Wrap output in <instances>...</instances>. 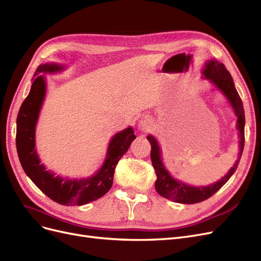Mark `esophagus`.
Listing matches in <instances>:
<instances>
[{"label":"esophagus","instance_id":"esophagus-1","mask_svg":"<svg viewBox=\"0 0 261 261\" xmlns=\"http://www.w3.org/2000/svg\"><path fill=\"white\" fill-rule=\"evenodd\" d=\"M139 127L143 131H147L149 129V122L147 120H141L139 123Z\"/></svg>","mask_w":261,"mask_h":261}]
</instances>
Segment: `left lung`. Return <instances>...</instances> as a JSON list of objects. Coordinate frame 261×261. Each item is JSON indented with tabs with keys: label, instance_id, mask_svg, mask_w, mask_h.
I'll use <instances>...</instances> for the list:
<instances>
[{
	"label": "left lung",
	"instance_id": "obj_1",
	"mask_svg": "<svg viewBox=\"0 0 261 261\" xmlns=\"http://www.w3.org/2000/svg\"><path fill=\"white\" fill-rule=\"evenodd\" d=\"M202 74L204 75V79L208 80L216 86L221 92L225 94L228 101L230 102L232 109L234 110L236 116L238 117L237 127L239 129V138H240V152L238 156V160L233 165V167L229 170L227 174L219 179L214 184L203 186V187H195L184 184L175 178H173L167 169L165 168L161 160V152L160 147L156 139L152 136H148L147 140L150 143L151 150H150V158L152 162V167L155 169L157 179L155 182V187L158 194L163 198H167L169 200L175 201L177 203H184V204H192L202 202L210 197L213 196L216 191H218L223 187L229 178L232 176L236 172L239 162L242 156L243 148H244V124H245V116H244V109L242 100H241L240 95L236 89L232 77L230 73L227 71L226 66L218 62L217 60H211L206 62L204 70L202 71Z\"/></svg>",
	"mask_w": 261,
	"mask_h": 261
}]
</instances>
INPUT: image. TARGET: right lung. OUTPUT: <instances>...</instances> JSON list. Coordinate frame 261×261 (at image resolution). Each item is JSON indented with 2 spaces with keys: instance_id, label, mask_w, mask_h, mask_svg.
<instances>
[{
  "instance_id": "add662e5",
  "label": "right lung",
  "mask_w": 261,
  "mask_h": 261,
  "mask_svg": "<svg viewBox=\"0 0 261 261\" xmlns=\"http://www.w3.org/2000/svg\"><path fill=\"white\" fill-rule=\"evenodd\" d=\"M61 70L63 66L55 63L37 67L31 90L18 113L16 146L25 174L47 197L62 205H84L100 199L111 189L116 166L137 137L131 127L116 133L110 142L102 168L91 177L67 179L55 176L53 172L47 171L35 149V127L46 93L45 77L40 73H55Z\"/></svg>"
}]
</instances>
